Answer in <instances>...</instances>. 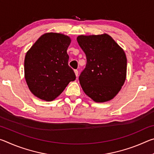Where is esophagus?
I'll return each instance as SVG.
<instances>
[{
	"mask_svg": "<svg viewBox=\"0 0 154 154\" xmlns=\"http://www.w3.org/2000/svg\"><path fill=\"white\" fill-rule=\"evenodd\" d=\"M74 72H75V75H76V77H77V76H78V73H79V72H78V71H77V70H75Z\"/></svg>",
	"mask_w": 154,
	"mask_h": 154,
	"instance_id": "34e87169",
	"label": "esophagus"
}]
</instances>
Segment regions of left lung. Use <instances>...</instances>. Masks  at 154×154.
Returning <instances> with one entry per match:
<instances>
[{
	"instance_id": "left-lung-1",
	"label": "left lung",
	"mask_w": 154,
	"mask_h": 154,
	"mask_svg": "<svg viewBox=\"0 0 154 154\" xmlns=\"http://www.w3.org/2000/svg\"><path fill=\"white\" fill-rule=\"evenodd\" d=\"M77 41L87 59L79 77L83 92L96 103L111 100L120 91L126 78L124 49L105 33L80 35Z\"/></svg>"
}]
</instances>
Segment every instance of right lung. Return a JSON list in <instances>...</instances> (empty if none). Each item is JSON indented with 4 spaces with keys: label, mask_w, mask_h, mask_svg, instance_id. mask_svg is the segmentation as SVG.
<instances>
[{
    "label": "right lung",
    "mask_w": 154,
    "mask_h": 154,
    "mask_svg": "<svg viewBox=\"0 0 154 154\" xmlns=\"http://www.w3.org/2000/svg\"><path fill=\"white\" fill-rule=\"evenodd\" d=\"M71 38L61 33L48 32L41 36L26 52L24 77L28 88L41 100L51 101L76 79L68 64L67 49Z\"/></svg>",
    "instance_id": "1"
}]
</instances>
